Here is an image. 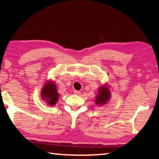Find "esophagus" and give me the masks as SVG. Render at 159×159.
<instances>
[{
    "mask_svg": "<svg viewBox=\"0 0 159 159\" xmlns=\"http://www.w3.org/2000/svg\"><path fill=\"white\" fill-rule=\"evenodd\" d=\"M74 94L75 95H80V92L79 91V90H74Z\"/></svg>",
    "mask_w": 159,
    "mask_h": 159,
    "instance_id": "1",
    "label": "esophagus"
}]
</instances>
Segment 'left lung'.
<instances>
[{
    "mask_svg": "<svg viewBox=\"0 0 159 159\" xmlns=\"http://www.w3.org/2000/svg\"><path fill=\"white\" fill-rule=\"evenodd\" d=\"M98 93H99V94L95 98V103L98 105H105L110 97V92L107 85H102L101 88H100Z\"/></svg>",
    "mask_w": 159,
    "mask_h": 159,
    "instance_id": "8db88e82",
    "label": "left lung"
}]
</instances>
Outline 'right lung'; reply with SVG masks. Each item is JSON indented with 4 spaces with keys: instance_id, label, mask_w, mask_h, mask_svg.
Instances as JSON below:
<instances>
[{
    "instance_id": "1",
    "label": "right lung",
    "mask_w": 159,
    "mask_h": 159,
    "mask_svg": "<svg viewBox=\"0 0 159 159\" xmlns=\"http://www.w3.org/2000/svg\"><path fill=\"white\" fill-rule=\"evenodd\" d=\"M42 98L51 106H54L57 102L59 94L57 92V86L54 83L48 81L42 90Z\"/></svg>"
}]
</instances>
